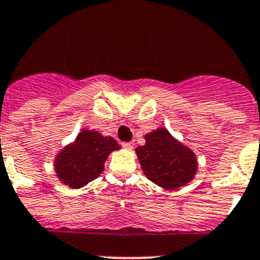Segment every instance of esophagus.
<instances>
[{
  "label": "esophagus",
  "instance_id": "1",
  "mask_svg": "<svg viewBox=\"0 0 260 260\" xmlns=\"http://www.w3.org/2000/svg\"><path fill=\"white\" fill-rule=\"evenodd\" d=\"M121 145H123V148L128 149V150H132L133 149V143H123Z\"/></svg>",
  "mask_w": 260,
  "mask_h": 260
}]
</instances>
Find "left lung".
Returning <instances> with one entry per match:
<instances>
[{
  "label": "left lung",
  "instance_id": "8db88e82",
  "mask_svg": "<svg viewBox=\"0 0 260 260\" xmlns=\"http://www.w3.org/2000/svg\"><path fill=\"white\" fill-rule=\"evenodd\" d=\"M145 145L137 146L136 154L149 180L162 188L186 186L198 171L195 153L174 139L166 128L145 135Z\"/></svg>",
  "mask_w": 260,
  "mask_h": 260
}]
</instances>
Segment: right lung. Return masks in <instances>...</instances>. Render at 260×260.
I'll use <instances>...</instances> for the list:
<instances>
[{
  "mask_svg": "<svg viewBox=\"0 0 260 260\" xmlns=\"http://www.w3.org/2000/svg\"><path fill=\"white\" fill-rule=\"evenodd\" d=\"M117 149L120 146L112 137L102 136L96 131L83 129L74 143L56 155V175L71 188H81L103 173L106 159Z\"/></svg>",
  "mask_w": 260,
  "mask_h": 260,
  "instance_id": "right-lung-1",
  "label": "right lung"
}]
</instances>
